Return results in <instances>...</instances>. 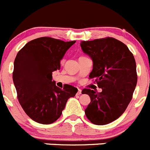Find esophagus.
Instances as JSON below:
<instances>
[{"label": "esophagus", "mask_w": 150, "mask_h": 150, "mask_svg": "<svg viewBox=\"0 0 150 150\" xmlns=\"http://www.w3.org/2000/svg\"><path fill=\"white\" fill-rule=\"evenodd\" d=\"M81 89H80V88H78V92H77V94H78V95H80V94H81Z\"/></svg>", "instance_id": "esophagus-1"}]
</instances>
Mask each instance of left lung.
Returning a JSON list of instances; mask_svg holds the SVG:
<instances>
[{"mask_svg":"<svg viewBox=\"0 0 150 150\" xmlns=\"http://www.w3.org/2000/svg\"><path fill=\"white\" fill-rule=\"evenodd\" d=\"M84 53L91 57L95 79L101 92L84 88L91 102L85 114L91 123L104 125L117 120L131 101L137 83L136 64L126 45L112 37L82 41Z\"/></svg>","mask_w":150,"mask_h":150,"instance_id":"left-lung-1","label":"left lung"}]
</instances>
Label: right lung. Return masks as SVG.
<instances>
[{"label": "right lung", "instance_id": "obj_1", "mask_svg": "<svg viewBox=\"0 0 150 150\" xmlns=\"http://www.w3.org/2000/svg\"><path fill=\"white\" fill-rule=\"evenodd\" d=\"M75 43L40 37L28 42L17 54L13 82L19 103L33 121L43 125L56 122L68 99L78 92L72 86L60 88L52 81V72L60 69L61 60Z\"/></svg>", "mask_w": 150, "mask_h": 150}]
</instances>
